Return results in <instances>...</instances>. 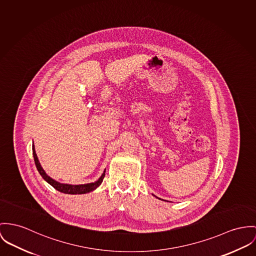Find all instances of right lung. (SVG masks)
<instances>
[{
	"label": "right lung",
	"mask_w": 256,
	"mask_h": 256,
	"mask_svg": "<svg viewBox=\"0 0 256 256\" xmlns=\"http://www.w3.org/2000/svg\"><path fill=\"white\" fill-rule=\"evenodd\" d=\"M32 150H33V156H34V160H35V164L37 166V170L40 172V174L42 177L48 182L50 183L54 189H56L61 193H65V194H71V195H77V194H86V193H90L92 191H94V189H96L99 185L101 184V182L103 181V178L105 176V172H103V174L99 178L98 181L94 182V183H88V184H82V185H69V184H62L59 183L58 181L54 180L52 178L46 176V174L44 172V170H42V168L40 164L39 160L37 157V154L35 152V147L34 144L32 146Z\"/></svg>",
	"instance_id": "right-lung-1"
}]
</instances>
